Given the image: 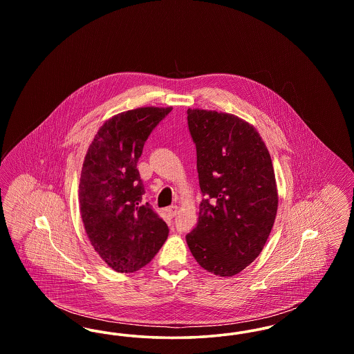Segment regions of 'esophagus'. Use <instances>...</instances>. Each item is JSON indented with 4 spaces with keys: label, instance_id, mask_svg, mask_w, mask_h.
I'll return each instance as SVG.
<instances>
[{
    "label": "esophagus",
    "instance_id": "34e87169",
    "mask_svg": "<svg viewBox=\"0 0 354 354\" xmlns=\"http://www.w3.org/2000/svg\"><path fill=\"white\" fill-rule=\"evenodd\" d=\"M167 212H169V215L171 216V218L176 216V212H178V207H176V205H171V207L167 208Z\"/></svg>",
    "mask_w": 354,
    "mask_h": 354
}]
</instances>
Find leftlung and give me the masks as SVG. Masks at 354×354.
<instances>
[{
  "label": "left lung",
  "mask_w": 354,
  "mask_h": 354,
  "mask_svg": "<svg viewBox=\"0 0 354 354\" xmlns=\"http://www.w3.org/2000/svg\"><path fill=\"white\" fill-rule=\"evenodd\" d=\"M203 199L185 236L203 270L231 277L263 251L277 214L270 151L256 129L234 114L188 109Z\"/></svg>",
  "instance_id": "obj_1"
}]
</instances>
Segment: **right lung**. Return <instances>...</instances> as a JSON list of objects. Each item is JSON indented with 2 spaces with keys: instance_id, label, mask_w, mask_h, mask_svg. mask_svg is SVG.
Instances as JSON below:
<instances>
[{
  "instance_id": "add662e5",
  "label": "right lung",
  "mask_w": 354,
  "mask_h": 354,
  "mask_svg": "<svg viewBox=\"0 0 354 354\" xmlns=\"http://www.w3.org/2000/svg\"><path fill=\"white\" fill-rule=\"evenodd\" d=\"M172 107H139L107 119L84 156L80 209L87 237L114 270L143 268L169 236L167 224L143 203L136 163L145 142Z\"/></svg>"
}]
</instances>
